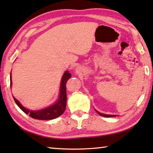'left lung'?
<instances>
[{"label":"left lung","mask_w":153,"mask_h":153,"mask_svg":"<svg viewBox=\"0 0 153 153\" xmlns=\"http://www.w3.org/2000/svg\"><path fill=\"white\" fill-rule=\"evenodd\" d=\"M98 112V111H97ZM98 114L99 115L104 116V117H114V116H116L115 115H108V114H101L100 112H98Z\"/></svg>","instance_id":"1"}]
</instances>
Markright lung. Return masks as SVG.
Wrapping results in <instances>:
<instances>
[{"instance_id":"1","label":"right lung","mask_w":153,"mask_h":153,"mask_svg":"<svg viewBox=\"0 0 153 153\" xmlns=\"http://www.w3.org/2000/svg\"><path fill=\"white\" fill-rule=\"evenodd\" d=\"M70 77L71 74L68 71H66L64 74L63 76L62 77L61 84H60V92L59 99L56 103L54 105L50 106L47 108L43 109V110L39 111H31L28 109H26L21 105L20 103L17 100V99L13 97L14 101L16 103L18 107L22 110L26 114H29L30 117L38 120H51L54 119V118L59 117L63 112L66 109V103H67V93H66V84ZM10 86H11L12 81L11 77L10 80Z\"/></svg>"}]
</instances>
